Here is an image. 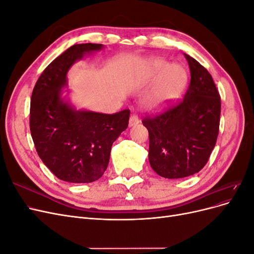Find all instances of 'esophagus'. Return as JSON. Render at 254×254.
<instances>
[{"label":"esophagus","mask_w":254,"mask_h":254,"mask_svg":"<svg viewBox=\"0 0 254 254\" xmlns=\"http://www.w3.org/2000/svg\"><path fill=\"white\" fill-rule=\"evenodd\" d=\"M139 123H140V119L136 114H132L131 117H130V119H129V126L130 127L135 126V125L139 124Z\"/></svg>","instance_id":"34e87169"}]
</instances>
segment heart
<instances>
[{
  "label": "heart",
  "instance_id": "b5f03b06",
  "mask_svg": "<svg viewBox=\"0 0 254 254\" xmlns=\"http://www.w3.org/2000/svg\"><path fill=\"white\" fill-rule=\"evenodd\" d=\"M150 75L160 78L158 86L151 94L148 105L156 108L178 96L187 83V72L180 65L167 64L166 61L156 59L150 63Z\"/></svg>",
  "mask_w": 254,
  "mask_h": 254
}]
</instances>
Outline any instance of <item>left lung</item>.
Instances as JSON below:
<instances>
[{"label": "left lung", "instance_id": "obj_1", "mask_svg": "<svg viewBox=\"0 0 254 254\" xmlns=\"http://www.w3.org/2000/svg\"><path fill=\"white\" fill-rule=\"evenodd\" d=\"M190 82L183 99L142 121L149 134V163L168 179L189 177L209 161L219 132L220 95L211 74L187 54Z\"/></svg>", "mask_w": 254, "mask_h": 254}]
</instances>
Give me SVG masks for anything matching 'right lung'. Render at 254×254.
<instances>
[{
    "instance_id": "add662e5",
    "label": "right lung",
    "mask_w": 254,
    "mask_h": 254,
    "mask_svg": "<svg viewBox=\"0 0 254 254\" xmlns=\"http://www.w3.org/2000/svg\"><path fill=\"white\" fill-rule=\"evenodd\" d=\"M102 44H75L45 67L32 93L29 128L38 156L58 179L98 180L108 167L113 142L128 127L130 111H77L61 98L68 68Z\"/></svg>"
}]
</instances>
